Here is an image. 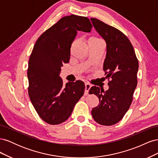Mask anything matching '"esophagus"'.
<instances>
[{
  "mask_svg": "<svg viewBox=\"0 0 158 158\" xmlns=\"http://www.w3.org/2000/svg\"><path fill=\"white\" fill-rule=\"evenodd\" d=\"M91 87H92V85H91L89 83L85 82V91H84V95H87L88 94L89 90Z\"/></svg>",
  "mask_w": 158,
  "mask_h": 158,
  "instance_id": "34e87169",
  "label": "esophagus"
}]
</instances>
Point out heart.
Masks as SVG:
<instances>
[{
    "mask_svg": "<svg viewBox=\"0 0 158 158\" xmlns=\"http://www.w3.org/2000/svg\"><path fill=\"white\" fill-rule=\"evenodd\" d=\"M102 41V40H100L99 38L95 37H91L90 39L89 40V41Z\"/></svg>",
    "mask_w": 158,
    "mask_h": 158,
    "instance_id": "heart-1",
    "label": "heart"
}]
</instances>
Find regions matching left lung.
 Masks as SVG:
<instances>
[{
  "label": "left lung",
  "mask_w": 158,
  "mask_h": 158,
  "mask_svg": "<svg viewBox=\"0 0 158 158\" xmlns=\"http://www.w3.org/2000/svg\"><path fill=\"white\" fill-rule=\"evenodd\" d=\"M91 20L107 44L103 69L109 87L107 91L95 85L90 88L89 94L97 95L99 100L92 114L100 125L111 126L120 121L131 106L137 85L138 60L130 40L123 32L96 18Z\"/></svg>",
  "instance_id": "left-lung-1"
}]
</instances>
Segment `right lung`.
<instances>
[{"mask_svg": "<svg viewBox=\"0 0 158 158\" xmlns=\"http://www.w3.org/2000/svg\"><path fill=\"white\" fill-rule=\"evenodd\" d=\"M87 17L71 14L61 18L38 38L27 68L28 94L40 118L49 125L67 120L85 89L81 80L63 85L60 67L68 63L72 43L77 31L90 32Z\"/></svg>", "mask_w": 158, "mask_h": 158, "instance_id": "add662e5", "label": "right lung"}]
</instances>
